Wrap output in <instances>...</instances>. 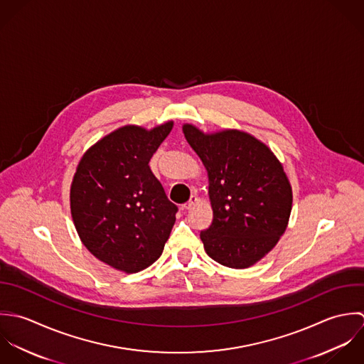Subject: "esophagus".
<instances>
[{"label":"esophagus","mask_w":364,"mask_h":364,"mask_svg":"<svg viewBox=\"0 0 364 364\" xmlns=\"http://www.w3.org/2000/svg\"><path fill=\"white\" fill-rule=\"evenodd\" d=\"M197 201H198V198H197L196 196H191L190 201H188L187 204H184V205H183V208H184V210H191V208L197 204Z\"/></svg>","instance_id":"obj_1"}]
</instances>
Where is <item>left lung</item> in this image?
<instances>
[{
	"label": "left lung",
	"mask_w": 364,
	"mask_h": 364,
	"mask_svg": "<svg viewBox=\"0 0 364 364\" xmlns=\"http://www.w3.org/2000/svg\"><path fill=\"white\" fill-rule=\"evenodd\" d=\"M188 145L208 174L214 219L200 233L207 255L230 269H247L262 260L286 232L292 188L272 149L239 129L204 132L183 125Z\"/></svg>",
	"instance_id": "left-lung-1"
}]
</instances>
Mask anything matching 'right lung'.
<instances>
[{
	"instance_id": "right-lung-1",
	"label": "right lung",
	"mask_w": 364,
	"mask_h": 364,
	"mask_svg": "<svg viewBox=\"0 0 364 364\" xmlns=\"http://www.w3.org/2000/svg\"><path fill=\"white\" fill-rule=\"evenodd\" d=\"M125 125L81 156L70 186V211L82 245L102 263L138 273L161 255L177 207L168 201L149 161L171 132Z\"/></svg>"
}]
</instances>
